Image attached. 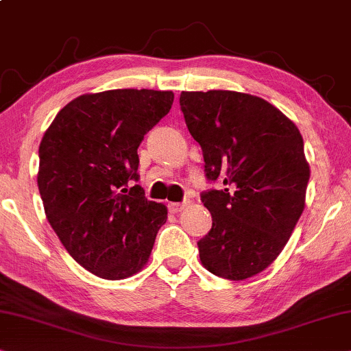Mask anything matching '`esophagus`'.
I'll list each match as a JSON object with an SVG mask.
<instances>
[{
    "label": "esophagus",
    "mask_w": 351,
    "mask_h": 351,
    "mask_svg": "<svg viewBox=\"0 0 351 351\" xmlns=\"http://www.w3.org/2000/svg\"><path fill=\"white\" fill-rule=\"evenodd\" d=\"M189 202H181V204H176V202H170L168 204V210H170V213H178L181 210H184L188 207Z\"/></svg>",
    "instance_id": "esophagus-1"
}]
</instances>
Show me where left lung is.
<instances>
[{
	"mask_svg": "<svg viewBox=\"0 0 351 351\" xmlns=\"http://www.w3.org/2000/svg\"><path fill=\"white\" fill-rule=\"evenodd\" d=\"M180 104L207 178L224 186L202 194L213 223L197 242L200 263L244 281L278 258L305 210L303 138L278 107L247 93L183 91Z\"/></svg>",
	"mask_w": 351,
	"mask_h": 351,
	"instance_id": "left-lung-1",
	"label": "left lung"
}]
</instances>
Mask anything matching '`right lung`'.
<instances>
[{
  "label": "right lung",
  "instance_id": "obj_1",
  "mask_svg": "<svg viewBox=\"0 0 351 351\" xmlns=\"http://www.w3.org/2000/svg\"><path fill=\"white\" fill-rule=\"evenodd\" d=\"M171 91L86 93L59 110L40 143L38 189L46 218L72 258L119 281L151 256L167 207L144 197L138 147L171 109Z\"/></svg>",
  "mask_w": 351,
  "mask_h": 351
}]
</instances>
